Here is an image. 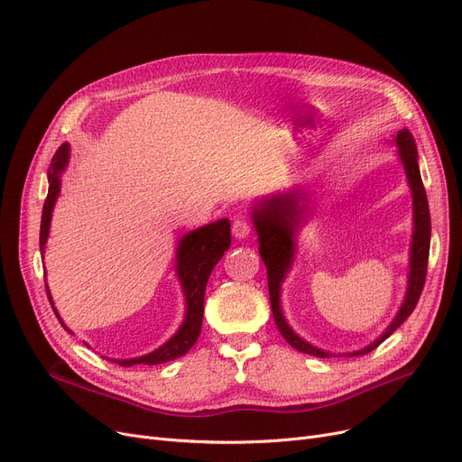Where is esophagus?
<instances>
[{
  "label": "esophagus",
  "instance_id": "obj_1",
  "mask_svg": "<svg viewBox=\"0 0 462 462\" xmlns=\"http://www.w3.org/2000/svg\"><path fill=\"white\" fill-rule=\"evenodd\" d=\"M251 230H253V226L247 218H236V221L232 223V234L236 239H245L251 234Z\"/></svg>",
  "mask_w": 462,
  "mask_h": 462
}]
</instances>
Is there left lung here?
I'll use <instances>...</instances> for the list:
<instances>
[{
	"label": "left lung",
	"mask_w": 462,
	"mask_h": 462,
	"mask_svg": "<svg viewBox=\"0 0 462 462\" xmlns=\"http://www.w3.org/2000/svg\"><path fill=\"white\" fill-rule=\"evenodd\" d=\"M395 143L399 148V157L404 166L406 180L411 190V209H414V232H411V245H410V273H408L406 296L397 312V317L392 320L390 326L385 328V331L376 338V341L348 356H363L380 346L385 338L410 317L411 310L416 309L423 284H425V277H427V262H429V249H430V213H429L427 192L420 174L416 142L408 129H402L397 133ZM307 202L309 199L301 189H292V190L272 194L268 199L258 200L253 206L251 215L258 234L260 258L265 263V270H268L272 310H273V319L281 335L284 337V341L290 346L303 354H310L317 357H329L331 356L329 352L307 343L305 338H301L292 328H290L281 309V286L294 260L296 232L307 218V211H309Z\"/></svg>",
	"instance_id": "left-lung-1"
}]
</instances>
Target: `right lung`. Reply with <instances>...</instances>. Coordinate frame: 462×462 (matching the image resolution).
Returning a JSON list of instances; mask_svg holds the SVG:
<instances>
[{"instance_id": "1", "label": "right lung", "mask_w": 462, "mask_h": 462, "mask_svg": "<svg viewBox=\"0 0 462 462\" xmlns=\"http://www.w3.org/2000/svg\"><path fill=\"white\" fill-rule=\"evenodd\" d=\"M69 162V143H61L56 155L52 157L51 170H48V197L44 200L42 217H41V236L39 245L41 254H44V245L48 239V232H51V221H52V209L60 197V185H61V172L67 168ZM230 221L228 218H221V221L209 223L202 228L192 230L185 234L180 239V245L176 251V273L183 288L185 296V319L180 326V329L170 337L168 341L159 346L157 350L131 359H112L114 363H119L121 367H133V365H159V363L172 361L183 354H187L192 345L197 343V338L202 329V319H204V292L208 279L215 268V263L223 258L225 251L230 247ZM46 294L51 300V305L56 312L60 324L70 333V329L63 324L60 314L54 307L51 290L46 284Z\"/></svg>"}]
</instances>
